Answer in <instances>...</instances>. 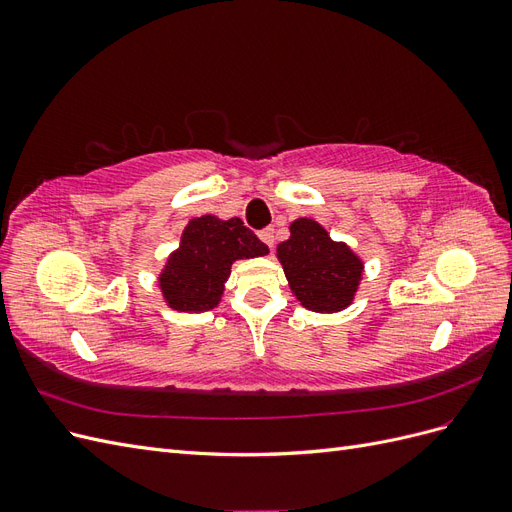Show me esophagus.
I'll list each match as a JSON object with an SVG mask.
<instances>
[{
	"label": "esophagus",
	"instance_id": "34e87169",
	"mask_svg": "<svg viewBox=\"0 0 512 512\" xmlns=\"http://www.w3.org/2000/svg\"><path fill=\"white\" fill-rule=\"evenodd\" d=\"M258 237L265 241L269 247H273L275 245V230L273 228H262L260 232H258Z\"/></svg>",
	"mask_w": 512,
	"mask_h": 512
}]
</instances>
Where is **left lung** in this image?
I'll list each match as a JSON object with an SVG mask.
<instances>
[{
    "label": "left lung",
    "instance_id": "1",
    "mask_svg": "<svg viewBox=\"0 0 512 512\" xmlns=\"http://www.w3.org/2000/svg\"><path fill=\"white\" fill-rule=\"evenodd\" d=\"M288 284L307 309L339 312L350 305L363 265L344 243H335L314 220H297L290 239L277 245Z\"/></svg>",
    "mask_w": 512,
    "mask_h": 512
}]
</instances>
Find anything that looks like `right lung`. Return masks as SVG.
<instances>
[{
	"mask_svg": "<svg viewBox=\"0 0 512 512\" xmlns=\"http://www.w3.org/2000/svg\"><path fill=\"white\" fill-rule=\"evenodd\" d=\"M267 252L269 247L239 218H194L160 277L164 299L179 312H207L218 305L232 262Z\"/></svg>",
	"mask_w": 512,
	"mask_h": 512,
	"instance_id": "obj_1",
	"label": "right lung"
}]
</instances>
